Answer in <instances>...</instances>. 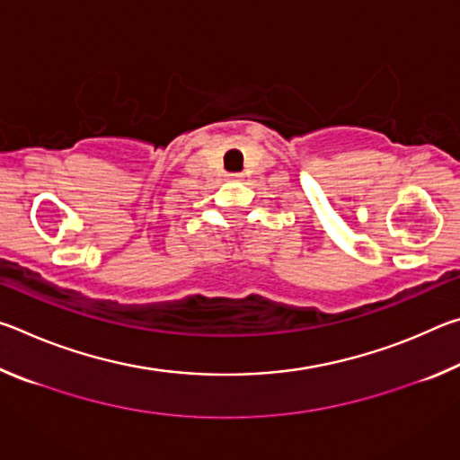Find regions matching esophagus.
Returning a JSON list of instances; mask_svg holds the SVG:
<instances>
[{
  "label": "esophagus",
  "instance_id": "esophagus-1",
  "mask_svg": "<svg viewBox=\"0 0 460 460\" xmlns=\"http://www.w3.org/2000/svg\"><path fill=\"white\" fill-rule=\"evenodd\" d=\"M233 178H241V176L239 174H233Z\"/></svg>",
  "mask_w": 460,
  "mask_h": 460
}]
</instances>
